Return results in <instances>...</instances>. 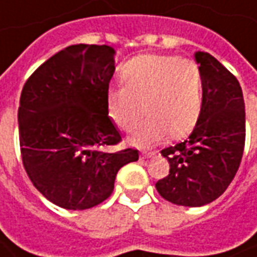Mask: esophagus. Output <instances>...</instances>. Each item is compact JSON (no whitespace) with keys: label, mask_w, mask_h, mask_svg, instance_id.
Returning <instances> with one entry per match:
<instances>
[{"label":"esophagus","mask_w":257,"mask_h":257,"mask_svg":"<svg viewBox=\"0 0 257 257\" xmlns=\"http://www.w3.org/2000/svg\"><path fill=\"white\" fill-rule=\"evenodd\" d=\"M155 154H152V152H141V155H140V158L141 159H148V158H152Z\"/></svg>","instance_id":"1"}]
</instances>
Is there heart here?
Wrapping results in <instances>:
<instances>
[{
  "label": "heart",
  "instance_id": "1",
  "mask_svg": "<svg viewBox=\"0 0 257 257\" xmlns=\"http://www.w3.org/2000/svg\"><path fill=\"white\" fill-rule=\"evenodd\" d=\"M123 86H110L106 106L111 121L130 132L146 109L150 117L132 133V146L150 148L169 137L180 139L197 124L203 107V81L190 58L143 54L120 71Z\"/></svg>",
  "mask_w": 257,
  "mask_h": 257
}]
</instances>
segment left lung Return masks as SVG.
<instances>
[{"label":"left lung","instance_id":"obj_1","mask_svg":"<svg viewBox=\"0 0 257 257\" xmlns=\"http://www.w3.org/2000/svg\"><path fill=\"white\" fill-rule=\"evenodd\" d=\"M203 81V107L192 134L161 154L169 175L157 182L168 201L201 207L218 199L232 182L245 147V102L238 79L206 51H196Z\"/></svg>","mask_w":257,"mask_h":257}]
</instances>
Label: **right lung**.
Returning <instances> with one entry per match:
<instances>
[{
    "mask_svg": "<svg viewBox=\"0 0 257 257\" xmlns=\"http://www.w3.org/2000/svg\"><path fill=\"white\" fill-rule=\"evenodd\" d=\"M110 46L74 44L26 81L18 109L25 171L39 192L65 210H86L113 192L118 169L139 151H106L121 140L106 106L114 72Z\"/></svg>",
    "mask_w": 257,
    "mask_h": 257,
    "instance_id": "add662e5",
    "label": "right lung"
}]
</instances>
